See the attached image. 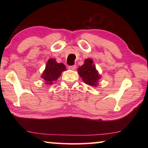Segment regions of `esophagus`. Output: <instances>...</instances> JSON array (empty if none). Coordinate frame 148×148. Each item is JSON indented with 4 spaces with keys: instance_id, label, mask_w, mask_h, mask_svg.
I'll return each mask as SVG.
<instances>
[{
    "instance_id": "1",
    "label": "esophagus",
    "mask_w": 148,
    "mask_h": 148,
    "mask_svg": "<svg viewBox=\"0 0 148 148\" xmlns=\"http://www.w3.org/2000/svg\"><path fill=\"white\" fill-rule=\"evenodd\" d=\"M69 69L70 70H72V71H74V70L76 69V65H72V66H69Z\"/></svg>"
}]
</instances>
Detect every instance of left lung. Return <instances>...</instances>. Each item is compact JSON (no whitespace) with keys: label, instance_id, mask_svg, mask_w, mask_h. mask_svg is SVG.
<instances>
[{"label":"left lung","instance_id":"8db88e82","mask_svg":"<svg viewBox=\"0 0 148 148\" xmlns=\"http://www.w3.org/2000/svg\"><path fill=\"white\" fill-rule=\"evenodd\" d=\"M77 72L85 84L90 86L97 87L99 79L101 78V76L91 58L85 59L84 64L77 69Z\"/></svg>","mask_w":148,"mask_h":148}]
</instances>
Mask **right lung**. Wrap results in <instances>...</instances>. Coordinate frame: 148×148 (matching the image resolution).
I'll list each match as a JSON object with an SVG mask.
<instances>
[{
  "label": "right lung",
  "mask_w": 148,
  "mask_h": 148,
  "mask_svg": "<svg viewBox=\"0 0 148 148\" xmlns=\"http://www.w3.org/2000/svg\"><path fill=\"white\" fill-rule=\"evenodd\" d=\"M65 71H66V68L63 63H58L55 59H49L41 77L45 81V84L51 85L53 82L57 80L62 72Z\"/></svg>",
  "instance_id": "right-lung-1"
}]
</instances>
